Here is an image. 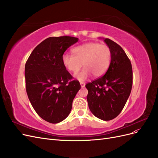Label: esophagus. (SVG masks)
<instances>
[{
    "label": "esophagus",
    "mask_w": 158,
    "mask_h": 158,
    "mask_svg": "<svg viewBox=\"0 0 158 158\" xmlns=\"http://www.w3.org/2000/svg\"><path fill=\"white\" fill-rule=\"evenodd\" d=\"M80 85H81V87H82V88H84L85 86V84L83 82H80Z\"/></svg>",
    "instance_id": "obj_1"
}]
</instances>
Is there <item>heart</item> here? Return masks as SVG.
Wrapping results in <instances>:
<instances>
[{"mask_svg":"<svg viewBox=\"0 0 158 158\" xmlns=\"http://www.w3.org/2000/svg\"><path fill=\"white\" fill-rule=\"evenodd\" d=\"M72 53L64 54L62 62L64 67L73 74L78 73L83 63L84 69L75 76L80 81L86 79L91 73L95 77L102 76L111 60L110 47L98 43L91 42L75 47L72 49Z\"/></svg>","mask_w":158,"mask_h":158,"instance_id":"obj_1","label":"heart"}]
</instances>
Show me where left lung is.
I'll use <instances>...</instances> for the list:
<instances>
[{"label":"left lung","mask_w":158,"mask_h":158,"mask_svg":"<svg viewBox=\"0 0 158 158\" xmlns=\"http://www.w3.org/2000/svg\"><path fill=\"white\" fill-rule=\"evenodd\" d=\"M111 50V60L106 73L88 83L87 101L94 115L103 121L117 117L125 107L132 86V69L130 59L122 47L106 38Z\"/></svg>","instance_id":"8db88e82"}]
</instances>
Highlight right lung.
I'll list each match as a JSON object with an SVG mask.
<instances>
[{
    "label": "right lung",
    "mask_w": 158,
    "mask_h": 158,
    "mask_svg": "<svg viewBox=\"0 0 158 158\" xmlns=\"http://www.w3.org/2000/svg\"><path fill=\"white\" fill-rule=\"evenodd\" d=\"M78 41L70 36L51 37L33 49L25 65L26 89L35 112L51 123L63 121L72 109L80 89L62 62L69 47Z\"/></svg>",
    "instance_id": "1"
}]
</instances>
